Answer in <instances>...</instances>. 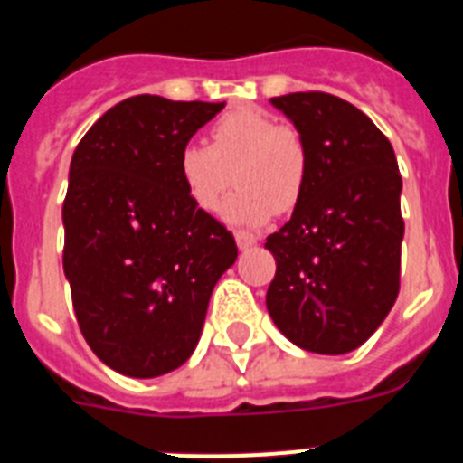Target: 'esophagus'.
Returning a JSON list of instances; mask_svg holds the SVG:
<instances>
[{"label": "esophagus", "mask_w": 463, "mask_h": 463, "mask_svg": "<svg viewBox=\"0 0 463 463\" xmlns=\"http://www.w3.org/2000/svg\"><path fill=\"white\" fill-rule=\"evenodd\" d=\"M236 243H239L241 250H245V248H252L257 243V236L252 232H248V229H239L236 232Z\"/></svg>", "instance_id": "obj_1"}]
</instances>
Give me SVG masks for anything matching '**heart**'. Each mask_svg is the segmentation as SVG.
I'll list each match as a JSON object with an SVG mask.
<instances>
[{"instance_id":"obj_1","label":"heart","mask_w":463,"mask_h":463,"mask_svg":"<svg viewBox=\"0 0 463 463\" xmlns=\"http://www.w3.org/2000/svg\"><path fill=\"white\" fill-rule=\"evenodd\" d=\"M229 171L239 190L227 203L232 222L260 227L273 213L297 206L308 174L301 134L276 125L257 109L229 110L213 122L211 146L190 143L178 155V175L199 211L218 213L229 190Z\"/></svg>"}]
</instances>
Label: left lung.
<instances>
[{
	"label": "left lung",
	"instance_id": "obj_1",
	"mask_svg": "<svg viewBox=\"0 0 463 463\" xmlns=\"http://www.w3.org/2000/svg\"><path fill=\"white\" fill-rule=\"evenodd\" d=\"M271 104L304 138L308 174L292 218L267 239L276 257L269 315L294 345L345 354L369 341L399 297L394 148L369 116L329 92L282 94Z\"/></svg>",
	"mask_w": 463,
	"mask_h": 463
}]
</instances>
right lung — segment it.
I'll return each mask as SVG.
<instances>
[{
  "instance_id": "1",
  "label": "right lung",
  "mask_w": 463,
  "mask_h": 463,
  "mask_svg": "<svg viewBox=\"0 0 463 463\" xmlns=\"http://www.w3.org/2000/svg\"><path fill=\"white\" fill-rule=\"evenodd\" d=\"M224 101L137 94L106 110L71 157L64 273L92 353L129 378H157L194 353L234 234L192 203L178 155Z\"/></svg>"
}]
</instances>
